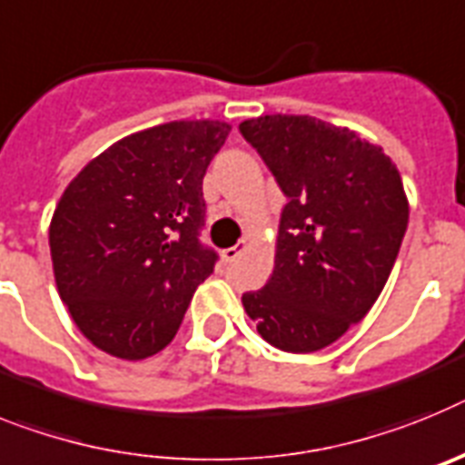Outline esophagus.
<instances>
[{"instance_id":"34e87169","label":"esophagus","mask_w":465,"mask_h":465,"mask_svg":"<svg viewBox=\"0 0 465 465\" xmlns=\"http://www.w3.org/2000/svg\"><path fill=\"white\" fill-rule=\"evenodd\" d=\"M245 248H248V243H245V241H238V243L233 245V248L222 250V260H224V262H233L238 255H241V252H243Z\"/></svg>"}]
</instances>
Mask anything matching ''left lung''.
<instances>
[{
	"mask_svg": "<svg viewBox=\"0 0 465 465\" xmlns=\"http://www.w3.org/2000/svg\"><path fill=\"white\" fill-rule=\"evenodd\" d=\"M285 193L273 273L243 309L269 344L311 353L372 309L410 220L402 177L381 147L316 116L238 126Z\"/></svg>",
	"mask_w": 465,
	"mask_h": 465,
	"instance_id": "obj_1",
	"label": "left lung"
}]
</instances>
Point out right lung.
Segmentation results:
<instances>
[{"mask_svg":"<svg viewBox=\"0 0 465 465\" xmlns=\"http://www.w3.org/2000/svg\"><path fill=\"white\" fill-rule=\"evenodd\" d=\"M224 121H171L104 149L67 184L48 245L60 300L84 337L121 361L171 344L213 273L199 241L203 175L227 140Z\"/></svg>","mask_w":465,"mask_h":465,"instance_id":"right-lung-1","label":"right lung"}]
</instances>
